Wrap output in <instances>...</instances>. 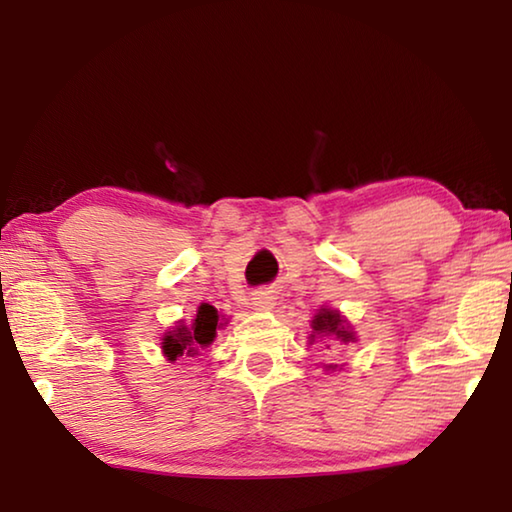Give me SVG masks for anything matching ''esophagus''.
<instances>
[{
	"instance_id": "esophagus-1",
	"label": "esophagus",
	"mask_w": 512,
	"mask_h": 512,
	"mask_svg": "<svg viewBox=\"0 0 512 512\" xmlns=\"http://www.w3.org/2000/svg\"><path fill=\"white\" fill-rule=\"evenodd\" d=\"M275 305V298L268 291H257L253 296V307L255 309H271Z\"/></svg>"
}]
</instances>
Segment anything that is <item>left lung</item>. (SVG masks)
<instances>
[{"label": "left lung", "instance_id": "8db88e82", "mask_svg": "<svg viewBox=\"0 0 512 512\" xmlns=\"http://www.w3.org/2000/svg\"><path fill=\"white\" fill-rule=\"evenodd\" d=\"M316 339H334L341 345H348L354 341V332L350 325L345 323V318L334 309H320L318 314L311 320V336L309 343H314Z\"/></svg>", "mask_w": 512, "mask_h": 512}]
</instances>
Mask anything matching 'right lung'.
Returning a JSON list of instances; mask_svg holds the SVG:
<instances>
[{
  "label": "right lung",
  "mask_w": 512,
  "mask_h": 512,
  "mask_svg": "<svg viewBox=\"0 0 512 512\" xmlns=\"http://www.w3.org/2000/svg\"><path fill=\"white\" fill-rule=\"evenodd\" d=\"M216 325H219V314L212 305L203 302L196 311L192 323H180L162 339V352L169 361L180 357H198L201 348H207L216 336Z\"/></svg>",
  "instance_id": "add662e5"
}]
</instances>
